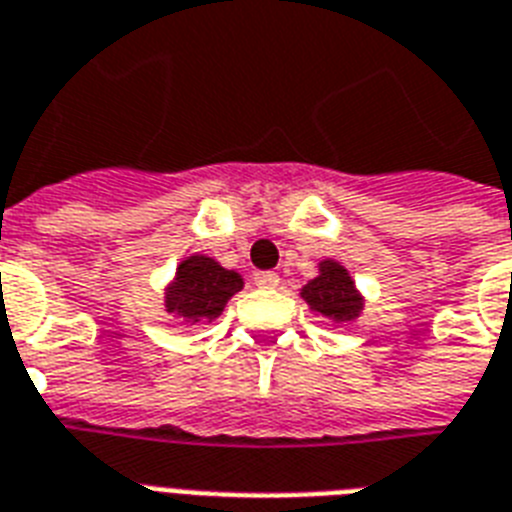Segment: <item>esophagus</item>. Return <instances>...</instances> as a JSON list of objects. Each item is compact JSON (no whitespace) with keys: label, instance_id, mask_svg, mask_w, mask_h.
I'll use <instances>...</instances> for the list:
<instances>
[{"label":"esophagus","instance_id":"esophagus-1","mask_svg":"<svg viewBox=\"0 0 512 512\" xmlns=\"http://www.w3.org/2000/svg\"><path fill=\"white\" fill-rule=\"evenodd\" d=\"M278 273H273V270H260V273H255V284L260 286V289H276L278 286Z\"/></svg>","mask_w":512,"mask_h":512}]
</instances>
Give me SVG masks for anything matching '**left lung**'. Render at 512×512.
Segmentation results:
<instances>
[{
  "label": "left lung",
  "instance_id": "8db88e82",
  "mask_svg": "<svg viewBox=\"0 0 512 512\" xmlns=\"http://www.w3.org/2000/svg\"><path fill=\"white\" fill-rule=\"evenodd\" d=\"M299 297L305 299L315 315H323L326 321L339 323V326L357 321L365 307V297L357 289L355 278L334 257H326L318 263V276L310 278L299 289Z\"/></svg>",
  "mask_w": 512,
  "mask_h": 512
}]
</instances>
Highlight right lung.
<instances>
[{"label":"right lung","mask_w":512,"mask_h":512,"mask_svg":"<svg viewBox=\"0 0 512 512\" xmlns=\"http://www.w3.org/2000/svg\"><path fill=\"white\" fill-rule=\"evenodd\" d=\"M244 289V278L207 255H186L165 286V310L186 326L215 321L228 299Z\"/></svg>","instance_id":"obj_1"}]
</instances>
